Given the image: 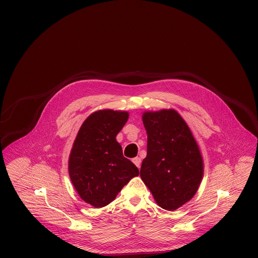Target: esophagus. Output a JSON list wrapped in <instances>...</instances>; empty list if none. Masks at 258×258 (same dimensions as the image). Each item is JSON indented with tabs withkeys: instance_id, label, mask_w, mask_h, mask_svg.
Returning a JSON list of instances; mask_svg holds the SVG:
<instances>
[{
	"instance_id": "1",
	"label": "esophagus",
	"mask_w": 258,
	"mask_h": 258,
	"mask_svg": "<svg viewBox=\"0 0 258 258\" xmlns=\"http://www.w3.org/2000/svg\"><path fill=\"white\" fill-rule=\"evenodd\" d=\"M133 162L135 163V165H136L138 168H140V163H141V159H140V158L136 157L135 159H133Z\"/></svg>"
}]
</instances>
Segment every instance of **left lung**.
<instances>
[{
    "instance_id": "obj_1",
    "label": "left lung",
    "mask_w": 258,
    "mask_h": 258,
    "mask_svg": "<svg viewBox=\"0 0 258 258\" xmlns=\"http://www.w3.org/2000/svg\"><path fill=\"white\" fill-rule=\"evenodd\" d=\"M147 156L140 177L157 204L174 211L189 201L201 184L204 165L190 128L175 109L145 111Z\"/></svg>"
}]
</instances>
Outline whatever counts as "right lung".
Listing matches in <instances>:
<instances>
[{
    "instance_id": "add662e5",
    "label": "right lung",
    "mask_w": 258,
    "mask_h": 258,
    "mask_svg": "<svg viewBox=\"0 0 258 258\" xmlns=\"http://www.w3.org/2000/svg\"><path fill=\"white\" fill-rule=\"evenodd\" d=\"M127 111L103 109L92 113L75 137L69 158V174L86 203L101 208L111 203L138 168L123 156L116 136L128 119Z\"/></svg>"
}]
</instances>
